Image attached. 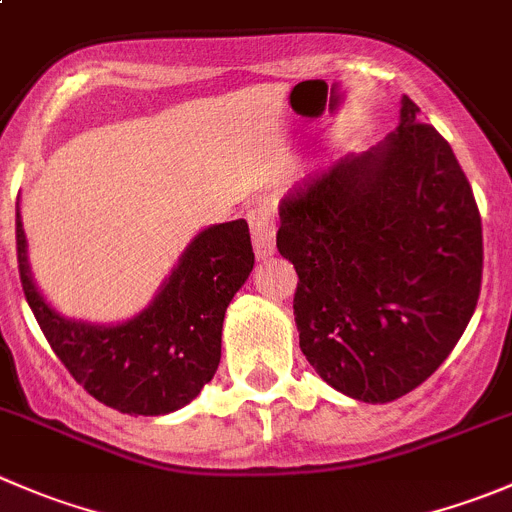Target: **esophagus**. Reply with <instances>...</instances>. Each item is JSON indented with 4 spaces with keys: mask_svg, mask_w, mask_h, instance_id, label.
Masks as SVG:
<instances>
[{
    "mask_svg": "<svg viewBox=\"0 0 512 512\" xmlns=\"http://www.w3.org/2000/svg\"><path fill=\"white\" fill-rule=\"evenodd\" d=\"M252 247L257 260H265L275 252V210L272 207H257L250 212Z\"/></svg>",
    "mask_w": 512,
    "mask_h": 512,
    "instance_id": "1",
    "label": "esophagus"
}]
</instances>
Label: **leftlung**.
I'll use <instances>...</instances> for the list:
<instances>
[{
	"label": "left lung",
	"instance_id": "obj_1",
	"mask_svg": "<svg viewBox=\"0 0 512 512\" xmlns=\"http://www.w3.org/2000/svg\"><path fill=\"white\" fill-rule=\"evenodd\" d=\"M400 99V124L280 202L300 347L360 403H393L445 362L473 317L483 227L448 142Z\"/></svg>",
	"mask_w": 512,
	"mask_h": 512
}]
</instances>
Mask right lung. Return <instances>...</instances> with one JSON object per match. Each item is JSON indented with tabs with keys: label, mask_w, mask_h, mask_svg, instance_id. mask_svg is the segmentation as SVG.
<instances>
[{
	"label": "right lung",
	"mask_w": 512,
	"mask_h": 512,
	"mask_svg": "<svg viewBox=\"0 0 512 512\" xmlns=\"http://www.w3.org/2000/svg\"><path fill=\"white\" fill-rule=\"evenodd\" d=\"M22 290L69 375L107 408L167 415L185 408L215 377L222 322L255 265L245 220L205 227L192 237L150 305L117 325L72 320L54 310L34 282L17 207Z\"/></svg>",
	"instance_id": "obj_1"
}]
</instances>
